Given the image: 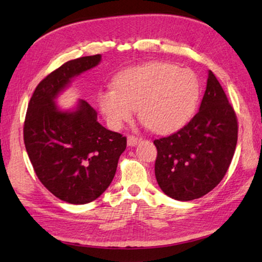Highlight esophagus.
Here are the masks:
<instances>
[{
    "mask_svg": "<svg viewBox=\"0 0 262 262\" xmlns=\"http://www.w3.org/2000/svg\"><path fill=\"white\" fill-rule=\"evenodd\" d=\"M140 140H141V138H139V137L130 135L127 137V145H128V146H135V145L138 144Z\"/></svg>",
    "mask_w": 262,
    "mask_h": 262,
    "instance_id": "34e87169",
    "label": "esophagus"
}]
</instances>
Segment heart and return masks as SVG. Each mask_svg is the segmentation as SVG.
Returning <instances> with one entry per match:
<instances>
[{
	"label": "heart",
	"mask_w": 262,
	"mask_h": 262,
	"mask_svg": "<svg viewBox=\"0 0 262 262\" xmlns=\"http://www.w3.org/2000/svg\"><path fill=\"white\" fill-rule=\"evenodd\" d=\"M114 88L98 93V105L113 128L134 117L156 132H167L190 117L200 96V83L190 70L154 61L128 68L116 76Z\"/></svg>",
	"instance_id": "heart-1"
}]
</instances>
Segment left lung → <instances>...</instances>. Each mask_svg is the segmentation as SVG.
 Instances as JSON below:
<instances>
[{"label": "left lung", "mask_w": 262, "mask_h": 262, "mask_svg": "<svg viewBox=\"0 0 262 262\" xmlns=\"http://www.w3.org/2000/svg\"><path fill=\"white\" fill-rule=\"evenodd\" d=\"M238 140V119L221 83L209 71L200 110L186 125L153 141L161 190L178 201L211 191L228 171Z\"/></svg>", "instance_id": "left-lung-1"}]
</instances>
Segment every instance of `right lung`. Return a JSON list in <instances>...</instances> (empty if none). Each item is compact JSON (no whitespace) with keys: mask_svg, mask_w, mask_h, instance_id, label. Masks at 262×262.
<instances>
[{"mask_svg":"<svg viewBox=\"0 0 262 262\" xmlns=\"http://www.w3.org/2000/svg\"><path fill=\"white\" fill-rule=\"evenodd\" d=\"M101 55L71 60L34 89L25 115L24 144L34 173L47 190L71 204L100 197L113 181L126 137L103 127L97 113L81 100L74 113L53 100L74 76L98 65Z\"/></svg>","mask_w":262,"mask_h":262,"instance_id":"add662e5","label":"right lung"}]
</instances>
